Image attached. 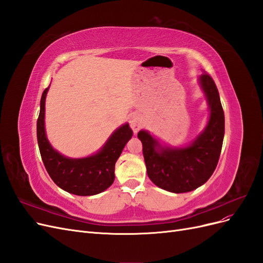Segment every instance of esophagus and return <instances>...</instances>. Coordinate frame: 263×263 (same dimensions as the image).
<instances>
[{
  "instance_id": "esophagus-1",
  "label": "esophagus",
  "mask_w": 263,
  "mask_h": 263,
  "mask_svg": "<svg viewBox=\"0 0 263 263\" xmlns=\"http://www.w3.org/2000/svg\"><path fill=\"white\" fill-rule=\"evenodd\" d=\"M129 124L135 133H137L142 126V117L139 114H134L129 118Z\"/></svg>"
}]
</instances>
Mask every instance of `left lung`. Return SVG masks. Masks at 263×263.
<instances>
[{"instance_id":"obj_1","label":"left lung","mask_w":263,"mask_h":263,"mask_svg":"<svg viewBox=\"0 0 263 263\" xmlns=\"http://www.w3.org/2000/svg\"><path fill=\"white\" fill-rule=\"evenodd\" d=\"M198 84L210 108L205 128L185 147L163 146L148 130L138 133L147 174L157 186L172 193L191 192L203 185L216 169L225 134V116L213 79L204 73Z\"/></svg>"}]
</instances>
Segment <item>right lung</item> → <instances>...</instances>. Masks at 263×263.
I'll use <instances>...</instances> for the list:
<instances>
[{"mask_svg": "<svg viewBox=\"0 0 263 263\" xmlns=\"http://www.w3.org/2000/svg\"><path fill=\"white\" fill-rule=\"evenodd\" d=\"M49 87L43 92L41 112L37 119L39 151L52 181L68 193L90 196L99 194L113 184L115 163L133 136L129 124L118 127L97 154L84 158H69L53 149L45 129V102Z\"/></svg>", "mask_w": 263, "mask_h": 263, "instance_id": "right-lung-1", "label": "right lung"}]
</instances>
